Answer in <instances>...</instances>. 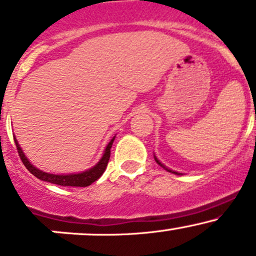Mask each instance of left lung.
Here are the masks:
<instances>
[{
    "label": "left lung",
    "instance_id": "left-lung-1",
    "mask_svg": "<svg viewBox=\"0 0 256 256\" xmlns=\"http://www.w3.org/2000/svg\"><path fill=\"white\" fill-rule=\"evenodd\" d=\"M154 160H156V162H157V164H160V166H161V167H164V170H167V171H168V172H172V174H178V172L171 171V170H168V168H167V167H164V164H161V162H160V161H158V160H157V158H156V157H154Z\"/></svg>",
    "mask_w": 256,
    "mask_h": 256
}]
</instances>
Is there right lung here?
Listing matches in <instances>:
<instances>
[{
    "label": "right lung",
    "mask_w": 256,
    "mask_h": 256,
    "mask_svg": "<svg viewBox=\"0 0 256 256\" xmlns=\"http://www.w3.org/2000/svg\"><path fill=\"white\" fill-rule=\"evenodd\" d=\"M114 140H115V138H112V140L110 141L109 144L106 146L104 154H102V160L98 162L96 166L88 170V171L82 172V174H47V172L40 171V170L36 168L34 166H32V164L28 161L27 157H26L24 154L22 152V148L20 147L16 138H14V144H16L18 154H20L23 164H24L26 168H27L33 176H36L42 180H46V182L53 183V184L58 186H64V187H66V186H72V187H88V186H90L92 182H95L98 178L104 174L105 168H106L108 166V162H109L110 158V148H112Z\"/></svg>",
    "instance_id": "right-lung-1"
}]
</instances>
